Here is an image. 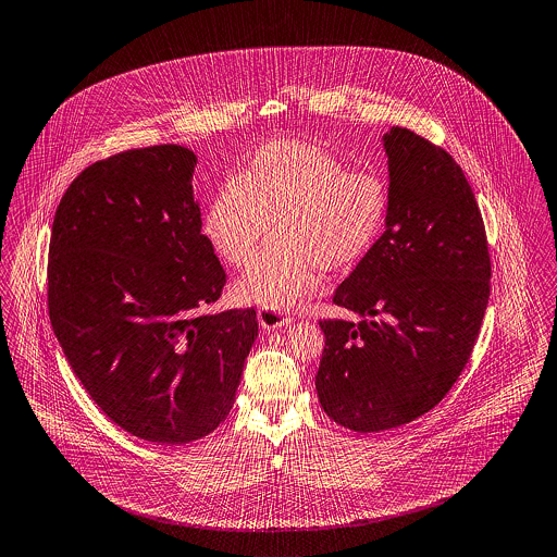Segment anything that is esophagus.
<instances>
[{"label":"esophagus","instance_id":"34e87169","mask_svg":"<svg viewBox=\"0 0 557 557\" xmlns=\"http://www.w3.org/2000/svg\"><path fill=\"white\" fill-rule=\"evenodd\" d=\"M257 319H259V325L263 330H278V327H285L292 323V317L283 314V312H276V310H268V308H261L257 312Z\"/></svg>","mask_w":557,"mask_h":557}]
</instances>
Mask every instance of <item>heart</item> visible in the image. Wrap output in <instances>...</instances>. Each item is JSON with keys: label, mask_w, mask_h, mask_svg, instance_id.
I'll return each instance as SVG.
<instances>
[{"label": "heart", "mask_w": 557, "mask_h": 557, "mask_svg": "<svg viewBox=\"0 0 557 557\" xmlns=\"http://www.w3.org/2000/svg\"><path fill=\"white\" fill-rule=\"evenodd\" d=\"M387 214L379 174L310 143L274 140L212 196L202 234L225 265L247 268L272 226L274 247L236 283V298L287 312L317 292L321 268L349 270L370 253Z\"/></svg>", "instance_id": "heart-1"}]
</instances>
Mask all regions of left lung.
Masks as SVG:
<instances>
[{
  "label": "left lung",
  "mask_w": 557,
  "mask_h": 557,
  "mask_svg": "<svg viewBox=\"0 0 557 557\" xmlns=\"http://www.w3.org/2000/svg\"><path fill=\"white\" fill-rule=\"evenodd\" d=\"M383 145L385 232L334 294L361 321H319L325 349L314 379L327 417L363 434L410 423L449 394L492 278L483 216L456 159L406 127H392Z\"/></svg>",
  "instance_id": "left-lung-1"
}]
</instances>
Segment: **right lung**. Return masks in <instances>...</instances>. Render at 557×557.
Instances as JSON below:
<instances>
[{"instance_id":"add662e5","label":"right lung","mask_w":557,"mask_h":557,"mask_svg":"<svg viewBox=\"0 0 557 557\" xmlns=\"http://www.w3.org/2000/svg\"><path fill=\"white\" fill-rule=\"evenodd\" d=\"M198 157L178 145L85 168L57 206L49 317L103 414L159 445L225 421L257 338L253 308L206 312L227 281L194 200Z\"/></svg>"}]
</instances>
